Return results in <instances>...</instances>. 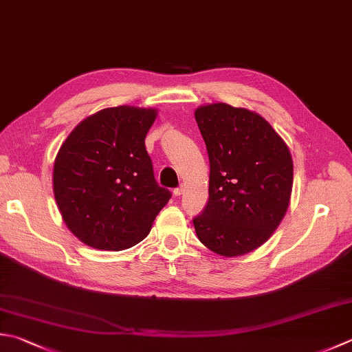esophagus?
<instances>
[{
	"label": "esophagus",
	"instance_id": "1",
	"mask_svg": "<svg viewBox=\"0 0 352 352\" xmlns=\"http://www.w3.org/2000/svg\"><path fill=\"white\" fill-rule=\"evenodd\" d=\"M173 195L175 196H181V195H184V187L181 185V187H177V188H175L173 190Z\"/></svg>",
	"mask_w": 352,
	"mask_h": 352
}]
</instances>
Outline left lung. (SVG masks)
Masks as SVG:
<instances>
[{
	"mask_svg": "<svg viewBox=\"0 0 352 352\" xmlns=\"http://www.w3.org/2000/svg\"><path fill=\"white\" fill-rule=\"evenodd\" d=\"M210 159L208 202L193 219L205 247L225 257L251 253L279 227L293 190V159L274 129L247 109H196Z\"/></svg>",
	"mask_w": 352,
	"mask_h": 352,
	"instance_id": "8db88e82",
	"label": "left lung"
}]
</instances>
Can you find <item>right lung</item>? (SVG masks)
<instances>
[{"mask_svg":"<svg viewBox=\"0 0 352 352\" xmlns=\"http://www.w3.org/2000/svg\"><path fill=\"white\" fill-rule=\"evenodd\" d=\"M156 115L131 105L104 109L79 122L59 148L53 193L67 228L89 247H133L170 201L145 150Z\"/></svg>","mask_w":352,"mask_h":352,"instance_id":"obj_1","label":"right lung"}]
</instances>
